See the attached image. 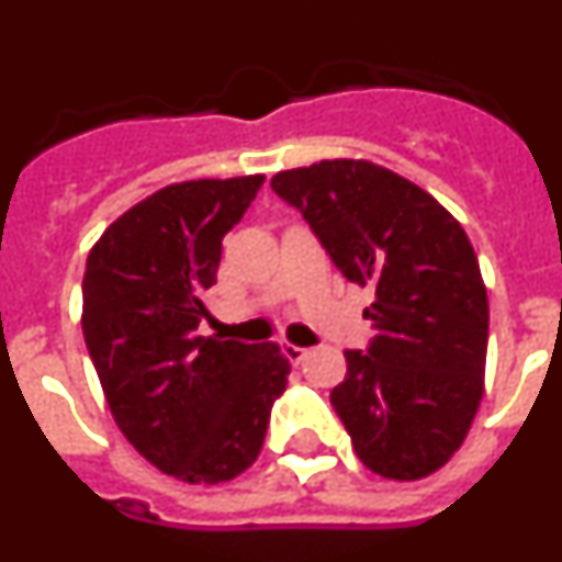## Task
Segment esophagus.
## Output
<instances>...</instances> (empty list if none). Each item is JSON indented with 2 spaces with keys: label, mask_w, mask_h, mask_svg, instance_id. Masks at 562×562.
Returning <instances> with one entry per match:
<instances>
[{
  "label": "esophagus",
  "mask_w": 562,
  "mask_h": 562,
  "mask_svg": "<svg viewBox=\"0 0 562 562\" xmlns=\"http://www.w3.org/2000/svg\"><path fill=\"white\" fill-rule=\"evenodd\" d=\"M306 355H310V351L306 349H301V346H295V342H284V357L290 362H304L306 360Z\"/></svg>",
  "instance_id": "obj_1"
}]
</instances>
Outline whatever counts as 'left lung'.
I'll return each mask as SVG.
<instances>
[{
    "label": "left lung",
    "instance_id": "obj_1",
    "mask_svg": "<svg viewBox=\"0 0 562 562\" xmlns=\"http://www.w3.org/2000/svg\"><path fill=\"white\" fill-rule=\"evenodd\" d=\"M337 270L369 286V351H346L331 405L371 473L419 481L450 461L484 396L490 304L473 245L448 207L371 160L272 177Z\"/></svg>",
    "mask_w": 562,
    "mask_h": 562
}]
</instances>
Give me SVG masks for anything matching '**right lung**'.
Returning <instances> with one entry per match:
<instances>
[{
	"mask_svg": "<svg viewBox=\"0 0 562 562\" xmlns=\"http://www.w3.org/2000/svg\"><path fill=\"white\" fill-rule=\"evenodd\" d=\"M265 173L188 180L112 222L83 272V340L121 434L188 484L241 475L261 453L290 360L276 342L202 337L222 238Z\"/></svg>",
	"mask_w": 562,
	"mask_h": 562,
	"instance_id": "obj_1",
	"label": "right lung"
}]
</instances>
